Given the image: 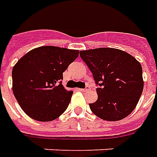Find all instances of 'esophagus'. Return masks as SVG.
I'll return each instance as SVG.
<instances>
[{
    "instance_id": "esophagus-1",
    "label": "esophagus",
    "mask_w": 157,
    "mask_h": 157,
    "mask_svg": "<svg viewBox=\"0 0 157 157\" xmlns=\"http://www.w3.org/2000/svg\"><path fill=\"white\" fill-rule=\"evenodd\" d=\"M90 89H91V88H90L89 86H86V88H82V89L80 90H81L82 92H88V91H90Z\"/></svg>"
}]
</instances>
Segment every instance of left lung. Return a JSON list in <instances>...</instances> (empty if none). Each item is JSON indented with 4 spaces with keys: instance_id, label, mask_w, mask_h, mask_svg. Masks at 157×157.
Returning <instances> with one entry per match:
<instances>
[{
    "instance_id": "left-lung-1",
    "label": "left lung",
    "mask_w": 157,
    "mask_h": 157,
    "mask_svg": "<svg viewBox=\"0 0 157 157\" xmlns=\"http://www.w3.org/2000/svg\"><path fill=\"white\" fill-rule=\"evenodd\" d=\"M80 56L93 73L97 101L89 104L94 115L103 120L119 121L135 109L144 88L142 66L128 52L101 48L81 51Z\"/></svg>"
}]
</instances>
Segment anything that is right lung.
Here are the masks:
<instances>
[{
    "mask_svg": "<svg viewBox=\"0 0 157 157\" xmlns=\"http://www.w3.org/2000/svg\"><path fill=\"white\" fill-rule=\"evenodd\" d=\"M78 55V50L44 46L17 61L12 72L13 92L26 115L39 121H51L66 110L73 91L65 89L61 80Z\"/></svg>",
    "mask_w": 157,
    "mask_h": 157,
    "instance_id": "right-lung-1",
    "label": "right lung"
}]
</instances>
